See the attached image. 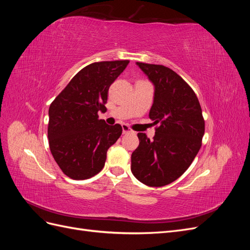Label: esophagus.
<instances>
[{
  "label": "esophagus",
  "mask_w": 250,
  "mask_h": 250,
  "mask_svg": "<svg viewBox=\"0 0 250 250\" xmlns=\"http://www.w3.org/2000/svg\"><path fill=\"white\" fill-rule=\"evenodd\" d=\"M122 130H123V133H130L132 132V130L129 128V126L126 125V124H122Z\"/></svg>",
  "instance_id": "obj_1"
}]
</instances>
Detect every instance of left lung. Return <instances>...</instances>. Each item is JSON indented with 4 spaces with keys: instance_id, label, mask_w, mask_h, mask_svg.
<instances>
[{
    "instance_id": "left-lung-1",
    "label": "left lung",
    "mask_w": 250,
    "mask_h": 250,
    "mask_svg": "<svg viewBox=\"0 0 250 250\" xmlns=\"http://www.w3.org/2000/svg\"><path fill=\"white\" fill-rule=\"evenodd\" d=\"M137 65L154 85L149 118L158 127L151 141L145 133H138L140 145L131 154V172L146 186H167L183 175L201 147V106L193 89L169 67Z\"/></svg>"
}]
</instances>
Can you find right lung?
<instances>
[{"label": "right lung", "mask_w": 250, "mask_h": 250, "mask_svg": "<svg viewBox=\"0 0 250 250\" xmlns=\"http://www.w3.org/2000/svg\"><path fill=\"white\" fill-rule=\"evenodd\" d=\"M129 60L101 62L79 71L49 108L48 139L59 168L72 179L82 180L99 173L110 146L122 134V126L100 120L109 86Z\"/></svg>", "instance_id": "obj_1"}]
</instances>
